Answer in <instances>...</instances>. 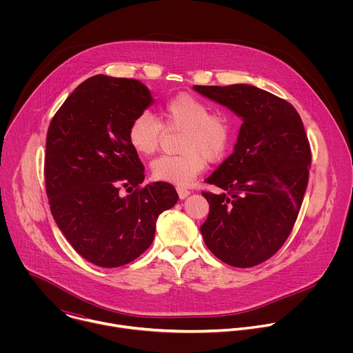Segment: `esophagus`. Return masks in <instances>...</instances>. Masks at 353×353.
<instances>
[{
	"label": "esophagus",
	"mask_w": 353,
	"mask_h": 353,
	"mask_svg": "<svg viewBox=\"0 0 353 353\" xmlns=\"http://www.w3.org/2000/svg\"><path fill=\"white\" fill-rule=\"evenodd\" d=\"M176 190H177V194H179L180 199H184L185 196H188V195H190V191H188L187 188L181 187V185H177V187H176Z\"/></svg>",
	"instance_id": "esophagus-1"
}]
</instances>
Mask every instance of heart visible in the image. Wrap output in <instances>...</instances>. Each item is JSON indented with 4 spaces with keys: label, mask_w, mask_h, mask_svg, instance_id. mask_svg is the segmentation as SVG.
I'll return each mask as SVG.
<instances>
[{
    "label": "heart",
    "mask_w": 353,
    "mask_h": 353,
    "mask_svg": "<svg viewBox=\"0 0 353 353\" xmlns=\"http://www.w3.org/2000/svg\"><path fill=\"white\" fill-rule=\"evenodd\" d=\"M166 131L181 130L180 155H163L150 163L158 181L187 185L203 172L207 162L226 157L233 142L234 127L229 114L211 112L204 100L188 93L170 97L159 109V120L149 113L138 114L128 127V142L141 157L155 154Z\"/></svg>",
    "instance_id": "1"
}]
</instances>
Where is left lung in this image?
<instances>
[{"instance_id":"obj_1","label":"left lung","mask_w":353,"mask_h":353,"mask_svg":"<svg viewBox=\"0 0 353 353\" xmlns=\"http://www.w3.org/2000/svg\"><path fill=\"white\" fill-rule=\"evenodd\" d=\"M194 89L243 120L233 154L205 180L223 191L203 192L210 214L201 233L221 261L259 265L283 245L303 203L312 165L303 121L286 100L253 85Z\"/></svg>"}]
</instances>
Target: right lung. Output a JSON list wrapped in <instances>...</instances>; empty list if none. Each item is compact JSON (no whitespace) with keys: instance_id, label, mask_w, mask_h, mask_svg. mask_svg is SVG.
<instances>
[{"instance_id":"right-lung-1","label":"right lung","mask_w":353,"mask_h":353,"mask_svg":"<svg viewBox=\"0 0 353 353\" xmlns=\"http://www.w3.org/2000/svg\"><path fill=\"white\" fill-rule=\"evenodd\" d=\"M154 102L137 79L94 75L82 82L48 125L46 192L52 215L79 256L116 268L152 244L158 216L179 199L165 181H143L128 142L131 121ZM125 189L130 194L123 196Z\"/></svg>"}]
</instances>
